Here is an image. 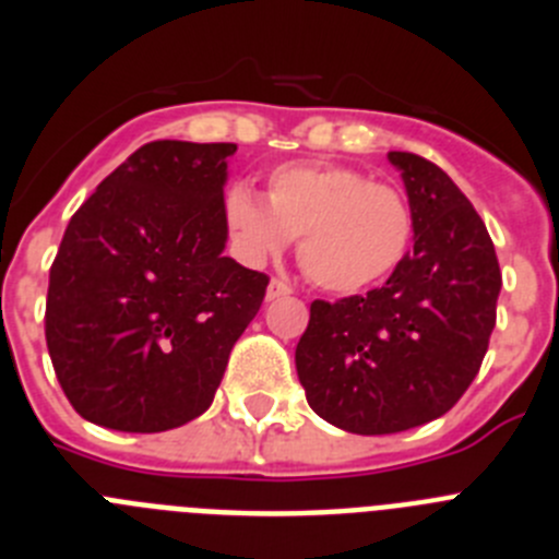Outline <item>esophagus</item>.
Returning <instances> with one entry per match:
<instances>
[{"label":"esophagus","instance_id":"1","mask_svg":"<svg viewBox=\"0 0 559 559\" xmlns=\"http://www.w3.org/2000/svg\"><path fill=\"white\" fill-rule=\"evenodd\" d=\"M290 294H294V290H290L288 283H283V280H271L265 299H269V302H274V299H283V296H290Z\"/></svg>","mask_w":559,"mask_h":559}]
</instances>
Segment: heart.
Returning <instances> with one entry per match:
<instances>
[{"label": "heart", "instance_id": "obj_1", "mask_svg": "<svg viewBox=\"0 0 559 559\" xmlns=\"http://www.w3.org/2000/svg\"><path fill=\"white\" fill-rule=\"evenodd\" d=\"M237 251L263 263L299 237V260L316 285L335 294L372 288L412 243L406 195L347 165H283L271 173L269 204L246 185L224 199Z\"/></svg>", "mask_w": 559, "mask_h": 559}]
</instances>
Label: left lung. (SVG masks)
Here are the masks:
<instances>
[{
	"mask_svg": "<svg viewBox=\"0 0 559 559\" xmlns=\"http://www.w3.org/2000/svg\"><path fill=\"white\" fill-rule=\"evenodd\" d=\"M414 249L383 288L316 299L296 344L310 408L349 433H397L442 417L481 367L501 290L496 246L442 167L392 151Z\"/></svg>",
	"mask_w": 559,
	"mask_h": 559,
	"instance_id": "8db88e82",
	"label": "left lung"
}]
</instances>
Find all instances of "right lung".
<instances>
[{"mask_svg": "<svg viewBox=\"0 0 559 559\" xmlns=\"http://www.w3.org/2000/svg\"><path fill=\"white\" fill-rule=\"evenodd\" d=\"M231 142H147L83 201L49 269L44 333L88 423L159 433L201 417L269 276L226 249Z\"/></svg>", "mask_w": 559, "mask_h": 559, "instance_id": "obj_1", "label": "right lung"}]
</instances>
